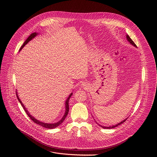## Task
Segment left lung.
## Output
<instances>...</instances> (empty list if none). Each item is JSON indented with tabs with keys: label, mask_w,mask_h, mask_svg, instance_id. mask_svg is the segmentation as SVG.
I'll return each instance as SVG.
<instances>
[{
	"label": "left lung",
	"mask_w": 157,
	"mask_h": 157,
	"mask_svg": "<svg viewBox=\"0 0 157 157\" xmlns=\"http://www.w3.org/2000/svg\"><path fill=\"white\" fill-rule=\"evenodd\" d=\"M127 39L128 40V42H130V43L131 44H132V45H133V46H134L135 47H136V46H137L136 45V44L134 43V41L130 39V37L128 35H127ZM126 120H127V119H125V120H123L122 121H121L120 123H118V124H117V125H113V126H110V127H103V126H101V125H100V126H101V127L104 128H114V127H117V126H118V125H121V123H123V122L125 121H126Z\"/></svg>",
	"instance_id": "1"
}]
</instances>
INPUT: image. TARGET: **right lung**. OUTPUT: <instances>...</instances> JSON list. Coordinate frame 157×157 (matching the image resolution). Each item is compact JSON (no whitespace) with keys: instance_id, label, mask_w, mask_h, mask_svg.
Returning a JSON list of instances; mask_svg holds the SVG:
<instances>
[{"instance_id":"add662e5","label":"right lung","mask_w":157,"mask_h":157,"mask_svg":"<svg viewBox=\"0 0 157 157\" xmlns=\"http://www.w3.org/2000/svg\"><path fill=\"white\" fill-rule=\"evenodd\" d=\"M37 35V34L36 32L32 33V34H30V35L29 36V37L27 39V40H26L25 41L24 43H23V44L21 46V48H20V50H21V49L25 46V45L26 44H27L30 40H32L33 38L35 37ZM72 93H71V94H70V95H69V97L67 98V101H66V102H65V114H64V115H63V117H62V118L59 121H58L57 123H46L41 122V121H39V120H36V118H34L32 116H31V115L29 114V113L28 112V111L26 109L25 107V106H24V105L22 104L21 101H20V99L19 97H18V95H17V92H16V96H17L18 100V101H19V102H20L21 105H22V107H23V108L24 109V110H25V113H27V115H28V116L30 117V118L33 121H34V123H37V124H38V125H40V126H42V127H45V128H50V129L55 128L57 127L58 126H59L60 124H62V122H63V121H64V120L65 119L66 117H67V115L68 114V113H69V99H70L71 97L72 96Z\"/></svg>"}]
</instances>
